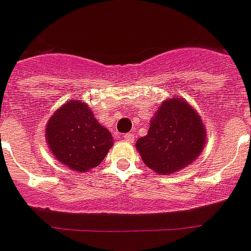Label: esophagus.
<instances>
[{
  "mask_svg": "<svg viewBox=\"0 0 251 251\" xmlns=\"http://www.w3.org/2000/svg\"><path fill=\"white\" fill-rule=\"evenodd\" d=\"M122 138H124V140H125V142H129V143H132V142H134V134H132V132H129V134H124V136H122Z\"/></svg>",
  "mask_w": 251,
  "mask_h": 251,
  "instance_id": "esophagus-1",
  "label": "esophagus"
}]
</instances>
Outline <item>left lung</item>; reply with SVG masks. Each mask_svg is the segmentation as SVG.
Here are the masks:
<instances>
[{"label": "left lung", "instance_id": "8db88e82", "mask_svg": "<svg viewBox=\"0 0 251 251\" xmlns=\"http://www.w3.org/2000/svg\"><path fill=\"white\" fill-rule=\"evenodd\" d=\"M206 143L201 116L182 97H170L156 109L146 136L136 140L144 164L160 175H170L197 160Z\"/></svg>", "mask_w": 251, "mask_h": 251}]
</instances>
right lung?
Returning a JSON list of instances; mask_svg holds the SVG:
<instances>
[{
	"label": "right lung",
	"instance_id": "right-lung-1",
	"mask_svg": "<svg viewBox=\"0 0 251 251\" xmlns=\"http://www.w3.org/2000/svg\"><path fill=\"white\" fill-rule=\"evenodd\" d=\"M45 138L54 157L77 173L97 168L113 146L109 130L79 99L66 101L54 112L46 124Z\"/></svg>",
	"mask_w": 251,
	"mask_h": 251
}]
</instances>
